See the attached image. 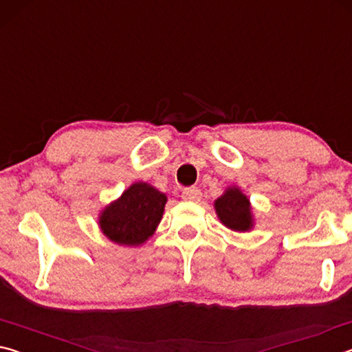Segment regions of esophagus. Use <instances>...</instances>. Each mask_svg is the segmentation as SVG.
<instances>
[{"instance_id": "obj_1", "label": "esophagus", "mask_w": 352, "mask_h": 352, "mask_svg": "<svg viewBox=\"0 0 352 352\" xmlns=\"http://www.w3.org/2000/svg\"><path fill=\"white\" fill-rule=\"evenodd\" d=\"M182 197L183 200H188V201H199L201 199V190L195 186L186 188L182 192Z\"/></svg>"}]
</instances>
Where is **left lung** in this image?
Masks as SVG:
<instances>
[{"mask_svg": "<svg viewBox=\"0 0 352 352\" xmlns=\"http://www.w3.org/2000/svg\"><path fill=\"white\" fill-rule=\"evenodd\" d=\"M220 223L236 233H247L254 228V214L250 199L239 186H228L223 194L214 200Z\"/></svg>", "mask_w": 352, "mask_h": 352, "instance_id": "8db88e82", "label": "left lung"}]
</instances>
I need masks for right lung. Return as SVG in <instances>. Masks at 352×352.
I'll return each mask as SVG.
<instances>
[{
    "label": "right lung",
    "instance_id": "right-lung-1",
    "mask_svg": "<svg viewBox=\"0 0 352 352\" xmlns=\"http://www.w3.org/2000/svg\"><path fill=\"white\" fill-rule=\"evenodd\" d=\"M168 197L146 182H135L99 211L102 234L121 247H140L157 231Z\"/></svg>",
    "mask_w": 352,
    "mask_h": 352
}]
</instances>
